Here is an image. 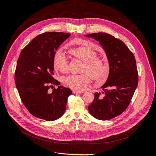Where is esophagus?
I'll use <instances>...</instances> for the list:
<instances>
[{"label": "esophagus", "mask_w": 156, "mask_h": 156, "mask_svg": "<svg viewBox=\"0 0 156 156\" xmlns=\"http://www.w3.org/2000/svg\"><path fill=\"white\" fill-rule=\"evenodd\" d=\"M73 93H75V94H78V93L80 94V93H83V91H79V90H73Z\"/></svg>", "instance_id": "esophagus-1"}]
</instances>
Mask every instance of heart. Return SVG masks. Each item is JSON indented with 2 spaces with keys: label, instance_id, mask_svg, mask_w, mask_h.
Returning a JSON list of instances; mask_svg holds the SVG:
<instances>
[{
  "label": "heart",
  "instance_id": "obj_1",
  "mask_svg": "<svg viewBox=\"0 0 156 156\" xmlns=\"http://www.w3.org/2000/svg\"><path fill=\"white\" fill-rule=\"evenodd\" d=\"M81 45L76 48L69 50V52L84 62L83 72L81 75H69L63 78V83L68 87L82 90L90 82L92 77L98 82L106 80L109 72L108 63L103 59L97 58V53L88 47V41L80 40ZM53 66L56 71L65 73L68 70V59L65 53L58 51L54 56Z\"/></svg>",
  "mask_w": 156,
  "mask_h": 156
}]
</instances>
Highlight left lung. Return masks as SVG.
Segmentation results:
<instances>
[{"label":"left lung","mask_w":156,"mask_h":156,"mask_svg":"<svg viewBox=\"0 0 156 156\" xmlns=\"http://www.w3.org/2000/svg\"><path fill=\"white\" fill-rule=\"evenodd\" d=\"M92 38L103 47L109 63V72L103 91L96 92L88 106L92 116L99 120H109L124 111L129 106L138 84V73L133 53L124 42L106 33L84 35Z\"/></svg>","instance_id":"8db88e82"}]
</instances>
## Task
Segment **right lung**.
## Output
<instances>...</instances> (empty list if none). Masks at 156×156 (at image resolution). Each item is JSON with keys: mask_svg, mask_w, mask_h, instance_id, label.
I'll return each instance as SVG.
<instances>
[{"mask_svg": "<svg viewBox=\"0 0 156 156\" xmlns=\"http://www.w3.org/2000/svg\"><path fill=\"white\" fill-rule=\"evenodd\" d=\"M71 35L46 32L37 36L20 52L15 73V81L21 100L31 114L45 121L62 117L68 97L72 93L52 76L53 58L60 45ZM58 88L51 93L48 89Z\"/></svg>", "mask_w": 156, "mask_h": 156, "instance_id": "add662e5", "label": "right lung"}]
</instances>
